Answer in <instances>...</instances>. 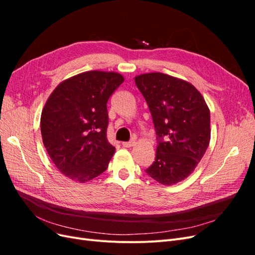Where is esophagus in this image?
Instances as JSON below:
<instances>
[{"instance_id": "esophagus-1", "label": "esophagus", "mask_w": 255, "mask_h": 255, "mask_svg": "<svg viewBox=\"0 0 255 255\" xmlns=\"http://www.w3.org/2000/svg\"><path fill=\"white\" fill-rule=\"evenodd\" d=\"M134 140H129V141H125V142H122V145L125 146V148H129V146H132L133 144H134Z\"/></svg>"}]
</instances>
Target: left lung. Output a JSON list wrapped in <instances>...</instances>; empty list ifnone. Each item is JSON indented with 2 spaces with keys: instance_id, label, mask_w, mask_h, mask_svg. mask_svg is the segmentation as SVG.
<instances>
[{
  "instance_id": "8db88e82",
  "label": "left lung",
  "mask_w": 255,
  "mask_h": 255,
  "mask_svg": "<svg viewBox=\"0 0 255 255\" xmlns=\"http://www.w3.org/2000/svg\"><path fill=\"white\" fill-rule=\"evenodd\" d=\"M156 133V154L145 169L163 185L184 180L203 157L211 138L210 110L191 84L164 73L136 76Z\"/></svg>"
}]
</instances>
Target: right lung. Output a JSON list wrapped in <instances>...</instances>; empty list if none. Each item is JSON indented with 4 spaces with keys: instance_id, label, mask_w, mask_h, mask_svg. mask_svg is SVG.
Returning <instances> with one entry per match:
<instances>
[{
    "instance_id": "add662e5",
    "label": "right lung",
    "mask_w": 255,
    "mask_h": 255,
    "mask_svg": "<svg viewBox=\"0 0 255 255\" xmlns=\"http://www.w3.org/2000/svg\"><path fill=\"white\" fill-rule=\"evenodd\" d=\"M121 74L88 71L60 83L40 119L42 141L58 170L85 183L103 173L115 153L107 140V101L123 83Z\"/></svg>"
}]
</instances>
